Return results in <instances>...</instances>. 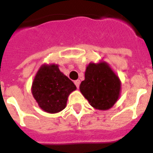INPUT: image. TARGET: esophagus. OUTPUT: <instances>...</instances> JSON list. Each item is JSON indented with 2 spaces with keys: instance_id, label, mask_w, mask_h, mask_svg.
<instances>
[{
  "instance_id": "obj_1",
  "label": "esophagus",
  "mask_w": 153,
  "mask_h": 153,
  "mask_svg": "<svg viewBox=\"0 0 153 153\" xmlns=\"http://www.w3.org/2000/svg\"><path fill=\"white\" fill-rule=\"evenodd\" d=\"M74 84H75L77 88H79V84H80V80H79V79L75 80V81H74Z\"/></svg>"
}]
</instances>
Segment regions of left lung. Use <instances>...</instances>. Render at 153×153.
<instances>
[{
  "label": "left lung",
  "instance_id": "8db88e82",
  "mask_svg": "<svg viewBox=\"0 0 153 153\" xmlns=\"http://www.w3.org/2000/svg\"><path fill=\"white\" fill-rule=\"evenodd\" d=\"M79 89L94 108L108 110L119 98L120 81L107 64L90 63Z\"/></svg>",
  "mask_w": 153,
  "mask_h": 153
}]
</instances>
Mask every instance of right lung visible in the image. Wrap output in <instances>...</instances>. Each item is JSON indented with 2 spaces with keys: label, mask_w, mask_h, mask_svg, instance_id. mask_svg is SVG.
<instances>
[{
  "label": "right lung",
  "mask_w": 153,
  "mask_h": 153,
  "mask_svg": "<svg viewBox=\"0 0 153 153\" xmlns=\"http://www.w3.org/2000/svg\"><path fill=\"white\" fill-rule=\"evenodd\" d=\"M76 86L61 73L58 65H42L35 76L32 93L44 111L56 113L65 109L67 99Z\"/></svg>",
  "instance_id": "obj_1"
}]
</instances>
